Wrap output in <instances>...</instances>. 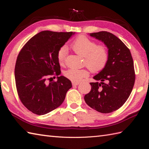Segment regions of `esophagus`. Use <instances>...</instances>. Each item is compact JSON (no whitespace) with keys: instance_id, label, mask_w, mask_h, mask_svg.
Masks as SVG:
<instances>
[{"instance_id":"34e87169","label":"esophagus","mask_w":149,"mask_h":149,"mask_svg":"<svg viewBox=\"0 0 149 149\" xmlns=\"http://www.w3.org/2000/svg\"><path fill=\"white\" fill-rule=\"evenodd\" d=\"M72 84H73V86H77V85H78L79 83H76V82H73V83H72Z\"/></svg>"}]
</instances>
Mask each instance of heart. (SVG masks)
I'll return each instance as SVG.
<instances>
[{"instance_id": "1", "label": "heart", "mask_w": 149, "mask_h": 149, "mask_svg": "<svg viewBox=\"0 0 149 149\" xmlns=\"http://www.w3.org/2000/svg\"><path fill=\"white\" fill-rule=\"evenodd\" d=\"M71 48L78 55L84 57V64L93 73H98L106 67L109 59V52L105 45H97L96 42L86 36L79 35L71 44ZM67 51L65 46L58 51L57 58L60 65L64 64ZM89 74V72L86 69L70 68L64 73L66 78L76 83L80 82Z\"/></svg>"}]
</instances>
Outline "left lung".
I'll return each instance as SVG.
<instances>
[{
	"label": "left lung",
	"mask_w": 149,
	"mask_h": 149,
	"mask_svg": "<svg viewBox=\"0 0 149 149\" xmlns=\"http://www.w3.org/2000/svg\"><path fill=\"white\" fill-rule=\"evenodd\" d=\"M90 35L106 45L109 59L93 78L101 83H90L91 90L84 96V101L94 110L110 113L119 109L132 92L136 79L133 59L129 49L112 33L102 31Z\"/></svg>",
	"instance_id": "left-lung-1"
}]
</instances>
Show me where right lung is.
Segmentation results:
<instances>
[{"mask_svg":"<svg viewBox=\"0 0 149 149\" xmlns=\"http://www.w3.org/2000/svg\"><path fill=\"white\" fill-rule=\"evenodd\" d=\"M74 33L42 31L31 38L18 55L15 66L18 95L24 106L35 114L43 115L56 109L72 87L65 76H58L57 81L50 79L61 73L58 51Z\"/></svg>","mask_w":149,"mask_h":149,"instance_id":"add662e5","label":"right lung"}]
</instances>
